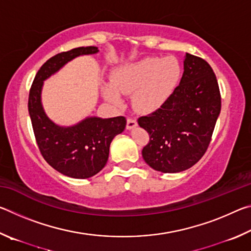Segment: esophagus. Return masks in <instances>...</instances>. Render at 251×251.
I'll list each match as a JSON object with an SVG mask.
<instances>
[{
  "label": "esophagus",
  "mask_w": 251,
  "mask_h": 251,
  "mask_svg": "<svg viewBox=\"0 0 251 251\" xmlns=\"http://www.w3.org/2000/svg\"><path fill=\"white\" fill-rule=\"evenodd\" d=\"M127 128L128 129H131L134 128V127L137 126V121L135 120V118H131V117H128L127 118Z\"/></svg>",
  "instance_id": "1"
}]
</instances>
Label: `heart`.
<instances>
[{
    "label": "heart",
    "mask_w": 251,
    "mask_h": 251,
    "mask_svg": "<svg viewBox=\"0 0 251 251\" xmlns=\"http://www.w3.org/2000/svg\"><path fill=\"white\" fill-rule=\"evenodd\" d=\"M180 76V66L173 57H146L117 69L112 85H105L106 100L122 104L120 94H134V105L141 112L158 109L175 90Z\"/></svg>",
    "instance_id": "heart-1"
}]
</instances>
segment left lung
Returning a JSON list of instances; mask_svg holds the SVG:
<instances>
[{"label": "left lung", "instance_id": "obj_1", "mask_svg": "<svg viewBox=\"0 0 251 251\" xmlns=\"http://www.w3.org/2000/svg\"><path fill=\"white\" fill-rule=\"evenodd\" d=\"M220 108L214 71L203 58L186 54L184 73L173 94L158 109L137 120L150 135L142 151L144 160L161 173L194 166L209 146Z\"/></svg>", "mask_w": 251, "mask_h": 251}]
</instances>
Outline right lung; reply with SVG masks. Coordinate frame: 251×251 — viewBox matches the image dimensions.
I'll use <instances>...</instances> for the list:
<instances>
[{"mask_svg":"<svg viewBox=\"0 0 251 251\" xmlns=\"http://www.w3.org/2000/svg\"><path fill=\"white\" fill-rule=\"evenodd\" d=\"M97 52L95 46H82L54 55L36 73L28 95V113L42 156L57 172L78 179L90 178L104 168L110 143L125 129L126 118L88 117L75 126H57L45 115L41 104V90L43 80L71 59Z\"/></svg>","mask_w":251,"mask_h":251,"instance_id":"1","label":"right lung"}]
</instances>
